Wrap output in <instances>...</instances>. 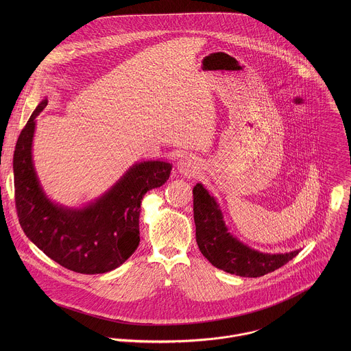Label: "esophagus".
Segmentation results:
<instances>
[{"label": "esophagus", "mask_w": 351, "mask_h": 351, "mask_svg": "<svg viewBox=\"0 0 351 351\" xmlns=\"http://www.w3.org/2000/svg\"><path fill=\"white\" fill-rule=\"evenodd\" d=\"M177 169L181 174L186 176V177H192L197 173L199 170V162L191 156V155H185L182 156L178 162H177Z\"/></svg>", "instance_id": "34e87169"}]
</instances>
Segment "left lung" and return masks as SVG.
I'll return each instance as SVG.
<instances>
[{"label": "left lung", "mask_w": 351, "mask_h": 351, "mask_svg": "<svg viewBox=\"0 0 351 351\" xmlns=\"http://www.w3.org/2000/svg\"><path fill=\"white\" fill-rule=\"evenodd\" d=\"M193 215L201 254L215 267L227 273L241 277H261L280 269L300 252H261L234 238L228 232L219 204L201 184L193 188Z\"/></svg>", "instance_id": "8db88e82"}]
</instances>
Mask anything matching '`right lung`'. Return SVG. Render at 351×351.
Here are the masks:
<instances>
[{"mask_svg":"<svg viewBox=\"0 0 351 351\" xmlns=\"http://www.w3.org/2000/svg\"><path fill=\"white\" fill-rule=\"evenodd\" d=\"M43 100L23 128L13 155L14 201L28 239L60 266L82 274H100L123 265L138 249L143 196L162 186L171 165L135 163L100 199L81 209L58 205L43 192L32 160L35 119Z\"/></svg>","mask_w":351,"mask_h":351,"instance_id":"1","label":"right lung"}]
</instances>
